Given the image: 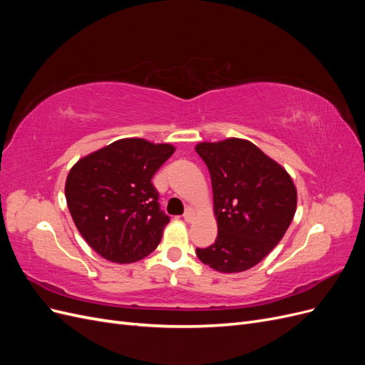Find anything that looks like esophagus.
Segmentation results:
<instances>
[{
    "instance_id": "esophagus-1",
    "label": "esophagus",
    "mask_w": 365,
    "mask_h": 365,
    "mask_svg": "<svg viewBox=\"0 0 365 365\" xmlns=\"http://www.w3.org/2000/svg\"><path fill=\"white\" fill-rule=\"evenodd\" d=\"M182 217H184L185 222H192V220H193V208H190V207L187 208L184 215H182Z\"/></svg>"
}]
</instances>
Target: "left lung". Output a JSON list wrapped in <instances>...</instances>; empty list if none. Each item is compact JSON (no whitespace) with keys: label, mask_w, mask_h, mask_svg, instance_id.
<instances>
[{"label":"left lung","mask_w":365,"mask_h":365,"mask_svg":"<svg viewBox=\"0 0 365 365\" xmlns=\"http://www.w3.org/2000/svg\"><path fill=\"white\" fill-rule=\"evenodd\" d=\"M197 155L210 172L217 237L196 256L219 272H242L272 251L291 225L295 185L280 164L251 141L200 143Z\"/></svg>","instance_id":"left-lung-1"}]
</instances>
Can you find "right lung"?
<instances>
[{"label":"right lung","instance_id":"add662e5","mask_svg":"<svg viewBox=\"0 0 365 365\" xmlns=\"http://www.w3.org/2000/svg\"><path fill=\"white\" fill-rule=\"evenodd\" d=\"M175 148L125 138L77 161L65 182L74 224L97 254L132 263L155 250L170 217L160 208L153 175Z\"/></svg>","mask_w":365,"mask_h":365}]
</instances>
